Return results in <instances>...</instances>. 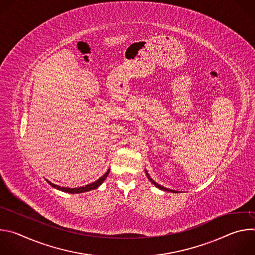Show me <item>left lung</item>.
I'll return each instance as SVG.
<instances>
[{
	"label": "left lung",
	"instance_id": "8db88e82",
	"mask_svg": "<svg viewBox=\"0 0 255 255\" xmlns=\"http://www.w3.org/2000/svg\"><path fill=\"white\" fill-rule=\"evenodd\" d=\"M145 172H146V175H147V177H148V179L151 181V183L156 187V188H158L159 190H162V191H166V192H170V193H177V192H175V191H173V190H170V189H166V188H164V187H162V186H160V185H158L157 183H155V181L149 176V174L147 173V171L145 170Z\"/></svg>",
	"mask_w": 255,
	"mask_h": 255
}]
</instances>
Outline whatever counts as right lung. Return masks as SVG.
Listing matches in <instances>:
<instances>
[{
    "label": "right lung",
    "instance_id": "add662e5",
    "mask_svg": "<svg viewBox=\"0 0 255 255\" xmlns=\"http://www.w3.org/2000/svg\"><path fill=\"white\" fill-rule=\"evenodd\" d=\"M109 171H110V169H108V171H107L104 175H102L98 180L94 181V183L89 184V185H87V186H85V187H80V188H75V189L59 187V186H57V185H54V184L50 183V181L47 180V179H46V181H47V183H48L52 188H55V189H57V190H59V191H61V192L68 193V194H81V193L89 192V191H91V190H95V189L99 188V187L103 184V181L107 178V176H108V174H109Z\"/></svg>",
    "mask_w": 255,
    "mask_h": 255
}]
</instances>
